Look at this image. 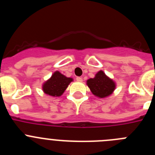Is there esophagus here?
<instances>
[{"label":"esophagus","mask_w":155,"mask_h":155,"mask_svg":"<svg viewBox=\"0 0 155 155\" xmlns=\"http://www.w3.org/2000/svg\"><path fill=\"white\" fill-rule=\"evenodd\" d=\"M76 80H77V81H78V82H81L82 81H83V79H82L81 78H80V77H77Z\"/></svg>","instance_id":"obj_1"}]
</instances>
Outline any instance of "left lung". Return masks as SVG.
Wrapping results in <instances>:
<instances>
[{"label": "left lung", "mask_w": 155, "mask_h": 155, "mask_svg": "<svg viewBox=\"0 0 155 155\" xmlns=\"http://www.w3.org/2000/svg\"><path fill=\"white\" fill-rule=\"evenodd\" d=\"M87 85L94 95L100 98H106L113 94L116 88V83L109 78L102 71H99L94 78L87 81Z\"/></svg>", "instance_id": "8db88e82"}]
</instances>
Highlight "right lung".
Segmentation results:
<instances>
[{
  "label": "right lung",
  "instance_id": "add662e5",
  "mask_svg": "<svg viewBox=\"0 0 155 155\" xmlns=\"http://www.w3.org/2000/svg\"><path fill=\"white\" fill-rule=\"evenodd\" d=\"M71 81L73 78H67L58 71H55L51 78L43 83L42 91L50 96L59 97L62 95Z\"/></svg>",
  "mask_w": 155,
  "mask_h": 155
}]
</instances>
